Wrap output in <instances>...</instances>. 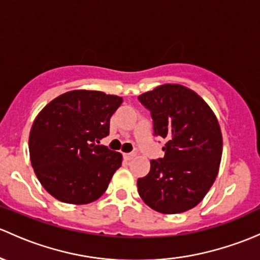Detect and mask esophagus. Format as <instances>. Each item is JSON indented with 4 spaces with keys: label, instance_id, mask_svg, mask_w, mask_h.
Listing matches in <instances>:
<instances>
[{
    "label": "esophagus",
    "instance_id": "esophagus-1",
    "mask_svg": "<svg viewBox=\"0 0 260 260\" xmlns=\"http://www.w3.org/2000/svg\"><path fill=\"white\" fill-rule=\"evenodd\" d=\"M135 153H124V154H123V158H124L125 160H128V162H129V160H132L133 158H135Z\"/></svg>",
    "mask_w": 260,
    "mask_h": 260
}]
</instances>
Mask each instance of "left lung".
Listing matches in <instances>:
<instances>
[{"label": "left lung", "mask_w": 260, "mask_h": 260, "mask_svg": "<svg viewBox=\"0 0 260 260\" xmlns=\"http://www.w3.org/2000/svg\"><path fill=\"white\" fill-rule=\"evenodd\" d=\"M149 109L154 136L166 139L165 157L151 160V171L138 178L144 203L163 214L194 208L217 178L223 138L214 112L182 84H162L138 97Z\"/></svg>", "instance_id": "obj_1"}]
</instances>
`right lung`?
<instances>
[{"mask_svg": "<svg viewBox=\"0 0 260 260\" xmlns=\"http://www.w3.org/2000/svg\"><path fill=\"white\" fill-rule=\"evenodd\" d=\"M122 97L75 89L51 101L37 114L28 148L38 180L52 197L68 204L97 201L122 165V154L100 146Z\"/></svg>", "mask_w": 260, "mask_h": 260, "instance_id": "obj_1", "label": "right lung"}]
</instances>
